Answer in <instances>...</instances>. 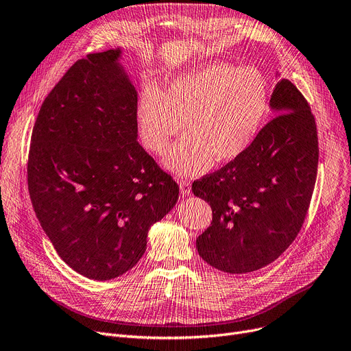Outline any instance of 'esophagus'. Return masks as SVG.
Returning a JSON list of instances; mask_svg holds the SVG:
<instances>
[{
	"label": "esophagus",
	"mask_w": 351,
	"mask_h": 351,
	"mask_svg": "<svg viewBox=\"0 0 351 351\" xmlns=\"http://www.w3.org/2000/svg\"><path fill=\"white\" fill-rule=\"evenodd\" d=\"M179 188H180V193L182 195H189L191 193V182L186 180V179H182L179 182Z\"/></svg>",
	"instance_id": "1"
}]
</instances>
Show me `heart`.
<instances>
[{
	"instance_id": "obj_1",
	"label": "heart",
	"mask_w": 351,
	"mask_h": 351,
	"mask_svg": "<svg viewBox=\"0 0 351 351\" xmlns=\"http://www.w3.org/2000/svg\"><path fill=\"white\" fill-rule=\"evenodd\" d=\"M267 106L268 84L256 69L206 62L173 75L163 93L145 88L138 123L145 146L158 155L185 126L163 163L173 173L196 175L212 162L239 158L260 132Z\"/></svg>"
}]
</instances>
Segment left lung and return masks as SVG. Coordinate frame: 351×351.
<instances>
[{
	"mask_svg": "<svg viewBox=\"0 0 351 351\" xmlns=\"http://www.w3.org/2000/svg\"><path fill=\"white\" fill-rule=\"evenodd\" d=\"M274 119L243 154L192 184L212 208L196 250L230 274L260 269L291 245L306 219L317 165V126L310 106L287 79L274 88Z\"/></svg>",
	"mask_w": 351,
	"mask_h": 351,
	"instance_id": "1",
	"label": "left lung"
}]
</instances>
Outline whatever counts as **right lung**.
I'll list each match as a JSON object with an SVG mask.
<instances>
[{"label":"right lung","mask_w":351,"mask_h":351,"mask_svg":"<svg viewBox=\"0 0 351 351\" xmlns=\"http://www.w3.org/2000/svg\"><path fill=\"white\" fill-rule=\"evenodd\" d=\"M121 49L75 62L45 97L28 154V191L58 256L106 281L133 268L150 226L179 195L138 142V93Z\"/></svg>","instance_id":"add662e5"}]
</instances>
